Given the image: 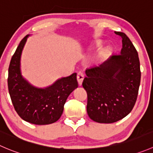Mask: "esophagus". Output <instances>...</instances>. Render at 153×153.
<instances>
[{"instance_id":"1","label":"esophagus","mask_w":153,"mask_h":153,"mask_svg":"<svg viewBox=\"0 0 153 153\" xmlns=\"http://www.w3.org/2000/svg\"><path fill=\"white\" fill-rule=\"evenodd\" d=\"M84 78V75L81 72H79L78 74H77V80H78V82L79 85H81V84H82Z\"/></svg>"}]
</instances>
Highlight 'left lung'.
Masks as SVG:
<instances>
[{
  "label": "left lung",
  "mask_w": 153,
  "mask_h": 153,
  "mask_svg": "<svg viewBox=\"0 0 153 153\" xmlns=\"http://www.w3.org/2000/svg\"><path fill=\"white\" fill-rule=\"evenodd\" d=\"M120 54L86 70L82 86L87 94V111L91 120L112 123L122 120L135 105L140 83V60L134 45L124 33Z\"/></svg>",
  "instance_id": "left-lung-1"
}]
</instances>
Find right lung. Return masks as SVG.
I'll use <instances>...</instances> for the list:
<instances>
[{
    "mask_svg": "<svg viewBox=\"0 0 153 153\" xmlns=\"http://www.w3.org/2000/svg\"><path fill=\"white\" fill-rule=\"evenodd\" d=\"M28 36L22 39L10 61L8 71V90L19 116L36 125H47L60 119L68 96L78 87L76 73L57 80L45 89L33 87L22 78L20 59Z\"/></svg>",
    "mask_w": 153,
    "mask_h": 153,
    "instance_id": "1",
    "label": "right lung"
}]
</instances>
